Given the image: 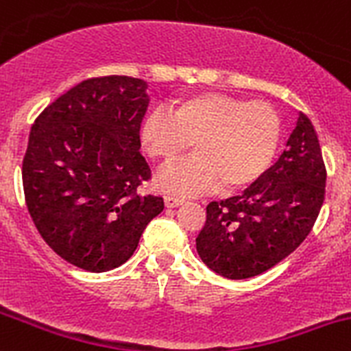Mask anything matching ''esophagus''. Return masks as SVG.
Here are the masks:
<instances>
[{
  "mask_svg": "<svg viewBox=\"0 0 351 351\" xmlns=\"http://www.w3.org/2000/svg\"><path fill=\"white\" fill-rule=\"evenodd\" d=\"M183 202H185V199H183V197H176V195H168L165 199L166 207H178V206H182Z\"/></svg>",
  "mask_w": 351,
  "mask_h": 351,
  "instance_id": "1",
  "label": "esophagus"
}]
</instances>
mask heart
Listing matches in <instances>:
<instances>
[{
	"label": "heart",
	"instance_id": "1",
	"mask_svg": "<svg viewBox=\"0 0 351 351\" xmlns=\"http://www.w3.org/2000/svg\"><path fill=\"white\" fill-rule=\"evenodd\" d=\"M281 137V121L267 103H247L224 94H200L152 110L142 125L145 152L161 165L189 151L195 156L166 169L159 186L171 193L237 190L269 168Z\"/></svg>",
	"mask_w": 351,
	"mask_h": 351
}]
</instances>
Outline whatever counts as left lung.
I'll return each mask as SVG.
<instances>
[{"label":"left lung","instance_id":"left-lung-1","mask_svg":"<svg viewBox=\"0 0 351 351\" xmlns=\"http://www.w3.org/2000/svg\"><path fill=\"white\" fill-rule=\"evenodd\" d=\"M326 195V166L314 125L298 114L287 149L241 195L207 206L197 252L228 280L266 273L308 237Z\"/></svg>","mask_w":351,"mask_h":351}]
</instances>
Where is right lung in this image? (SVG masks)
<instances>
[{
    "label": "right lung",
    "instance_id": "right-lung-1",
    "mask_svg": "<svg viewBox=\"0 0 351 351\" xmlns=\"http://www.w3.org/2000/svg\"><path fill=\"white\" fill-rule=\"evenodd\" d=\"M147 84L87 78L34 121L22 165L25 204L37 231L66 262L104 273L132 257L165 200L141 195L151 180L141 149Z\"/></svg>",
    "mask_w": 351,
    "mask_h": 351
}]
</instances>
